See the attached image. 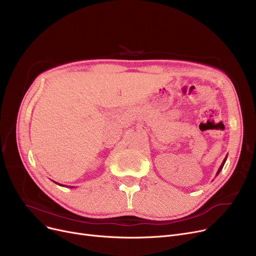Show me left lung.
Segmentation results:
<instances>
[{
    "instance_id": "left-lung-1",
    "label": "left lung",
    "mask_w": 256,
    "mask_h": 256,
    "mask_svg": "<svg viewBox=\"0 0 256 256\" xmlns=\"http://www.w3.org/2000/svg\"><path fill=\"white\" fill-rule=\"evenodd\" d=\"M226 158H227V156H225V158L223 160V162H222V164H221V166L219 167V169H218V171H217V174H216V176H218V174L220 173V171L222 170V168H223V166H224V164H225V162H226Z\"/></svg>"
}]
</instances>
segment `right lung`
Segmentation results:
<instances>
[{
  "label": "right lung",
  "mask_w": 256,
  "mask_h": 256,
  "mask_svg": "<svg viewBox=\"0 0 256 256\" xmlns=\"http://www.w3.org/2000/svg\"><path fill=\"white\" fill-rule=\"evenodd\" d=\"M52 182H54V180H52ZM54 182L57 184H59V186H64V184H58V182ZM70 188H74V186H70Z\"/></svg>",
  "instance_id": "right-lung-1"
}]
</instances>
